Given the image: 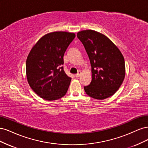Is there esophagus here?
<instances>
[{
    "mask_svg": "<svg viewBox=\"0 0 148 148\" xmlns=\"http://www.w3.org/2000/svg\"><path fill=\"white\" fill-rule=\"evenodd\" d=\"M81 73H82V72H81V71H78V72L77 73V74H76L75 75V77H77V78H78V77H79V76L80 75H81Z\"/></svg>",
    "mask_w": 148,
    "mask_h": 148,
    "instance_id": "34e87169",
    "label": "esophagus"
}]
</instances>
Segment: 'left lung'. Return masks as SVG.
I'll return each mask as SVG.
<instances>
[{"instance_id":"8db88e82","label":"left lung","mask_w":148,"mask_h":148,"mask_svg":"<svg viewBox=\"0 0 148 148\" xmlns=\"http://www.w3.org/2000/svg\"><path fill=\"white\" fill-rule=\"evenodd\" d=\"M85 48L91 65L92 80L84 86L87 95L102 100L116 92L125 76L124 57L119 49L106 36L88 29L77 33Z\"/></svg>"}]
</instances>
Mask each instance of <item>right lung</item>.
Wrapping results in <instances>:
<instances>
[{"mask_svg":"<svg viewBox=\"0 0 148 148\" xmlns=\"http://www.w3.org/2000/svg\"><path fill=\"white\" fill-rule=\"evenodd\" d=\"M75 37L73 33L55 31L45 34L31 49L26 62V74L31 89L47 101L64 97L71 78L65 73L64 55Z\"/></svg>","mask_w":148,"mask_h":148,"instance_id":"1","label":"right lung"}]
</instances>
